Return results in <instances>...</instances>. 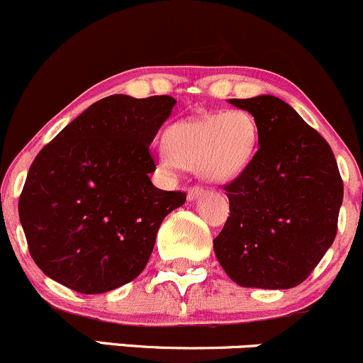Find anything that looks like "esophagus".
<instances>
[{
  "instance_id": "34e87169",
  "label": "esophagus",
  "mask_w": 363,
  "mask_h": 363,
  "mask_svg": "<svg viewBox=\"0 0 363 363\" xmlns=\"http://www.w3.org/2000/svg\"><path fill=\"white\" fill-rule=\"evenodd\" d=\"M203 193H205V189H203V187H199V186L189 187V191H187V199H191V201H193V199L199 198Z\"/></svg>"
}]
</instances>
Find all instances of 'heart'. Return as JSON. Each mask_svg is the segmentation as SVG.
<instances>
[{
  "instance_id": "obj_1",
  "label": "heart",
  "mask_w": 363,
  "mask_h": 363,
  "mask_svg": "<svg viewBox=\"0 0 363 363\" xmlns=\"http://www.w3.org/2000/svg\"><path fill=\"white\" fill-rule=\"evenodd\" d=\"M257 143V124L247 111L227 112L179 121L165 131L169 157L165 169L196 170L208 181L222 182L247 167Z\"/></svg>"
}]
</instances>
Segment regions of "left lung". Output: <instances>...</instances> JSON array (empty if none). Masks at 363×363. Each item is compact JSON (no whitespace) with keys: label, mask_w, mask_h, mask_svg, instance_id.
I'll use <instances>...</instances> for the list:
<instances>
[{"label":"left lung","mask_w":363,"mask_h":363,"mask_svg":"<svg viewBox=\"0 0 363 363\" xmlns=\"http://www.w3.org/2000/svg\"><path fill=\"white\" fill-rule=\"evenodd\" d=\"M230 104L252 114L259 148L225 186L230 216L213 240L216 259L240 286L294 289L314 272L338 230L343 181L335 153L281 99Z\"/></svg>","instance_id":"1"}]
</instances>
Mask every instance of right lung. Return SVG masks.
I'll return each mask as SVG.
<instances>
[{
	"label": "right lung",
	"instance_id": "1",
	"mask_svg": "<svg viewBox=\"0 0 363 363\" xmlns=\"http://www.w3.org/2000/svg\"><path fill=\"white\" fill-rule=\"evenodd\" d=\"M176 99L111 95L91 104L40 150L28 169L18 215L32 259L80 294H104L135 280L160 223L186 203L148 174L150 152Z\"/></svg>",
	"mask_w": 363,
	"mask_h": 363
}]
</instances>
